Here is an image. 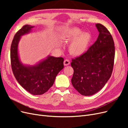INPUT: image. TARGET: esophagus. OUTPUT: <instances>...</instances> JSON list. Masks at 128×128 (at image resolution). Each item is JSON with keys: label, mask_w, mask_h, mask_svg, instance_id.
<instances>
[{"label": "esophagus", "mask_w": 128, "mask_h": 128, "mask_svg": "<svg viewBox=\"0 0 128 128\" xmlns=\"http://www.w3.org/2000/svg\"><path fill=\"white\" fill-rule=\"evenodd\" d=\"M64 65L65 66H68V65H69V64H70V61H69V60L66 59V60L64 61Z\"/></svg>", "instance_id": "esophagus-1"}]
</instances>
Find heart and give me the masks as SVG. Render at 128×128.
Masks as SVG:
<instances>
[{
	"label": "heart",
	"instance_id": "1",
	"mask_svg": "<svg viewBox=\"0 0 128 128\" xmlns=\"http://www.w3.org/2000/svg\"><path fill=\"white\" fill-rule=\"evenodd\" d=\"M62 37L67 42L72 41L69 46V51L71 54L76 56L84 54L88 51L92 40L90 33L84 32L77 27L64 30Z\"/></svg>",
	"mask_w": 128,
	"mask_h": 128
}]
</instances>
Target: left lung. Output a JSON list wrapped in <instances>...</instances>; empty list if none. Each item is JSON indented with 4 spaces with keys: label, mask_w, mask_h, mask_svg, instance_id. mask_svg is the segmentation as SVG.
I'll return each instance as SVG.
<instances>
[{
    "label": "left lung",
    "mask_w": 128,
    "mask_h": 128,
    "mask_svg": "<svg viewBox=\"0 0 128 128\" xmlns=\"http://www.w3.org/2000/svg\"><path fill=\"white\" fill-rule=\"evenodd\" d=\"M97 40L84 54L72 59V86L80 94L92 96L104 86L112 75L115 57L113 38L105 26L96 24Z\"/></svg>",
    "instance_id": "left-lung-1"
}]
</instances>
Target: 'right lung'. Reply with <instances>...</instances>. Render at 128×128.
<instances>
[{
	"instance_id": "1",
	"label": "right lung",
	"mask_w": 128,
	"mask_h": 128,
	"mask_svg": "<svg viewBox=\"0 0 128 128\" xmlns=\"http://www.w3.org/2000/svg\"><path fill=\"white\" fill-rule=\"evenodd\" d=\"M34 26L26 24L15 34L10 47L11 66L18 83L31 94L41 95L53 85L56 77L64 67V58L48 56L34 65L23 64L18 53L21 37L32 32Z\"/></svg>"
}]
</instances>
